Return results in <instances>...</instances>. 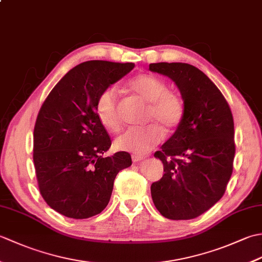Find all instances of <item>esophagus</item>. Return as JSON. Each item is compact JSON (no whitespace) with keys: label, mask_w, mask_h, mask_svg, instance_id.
<instances>
[{"label":"esophagus","mask_w":262,"mask_h":262,"mask_svg":"<svg viewBox=\"0 0 262 262\" xmlns=\"http://www.w3.org/2000/svg\"><path fill=\"white\" fill-rule=\"evenodd\" d=\"M146 157L145 155H141V154H136V153H134L132 155V160H133V162H140V161H143L144 159H145Z\"/></svg>","instance_id":"esophagus-1"}]
</instances>
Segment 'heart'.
<instances>
[{
  "instance_id": "obj_1",
  "label": "heart",
  "mask_w": 262,
  "mask_h": 262,
  "mask_svg": "<svg viewBox=\"0 0 262 262\" xmlns=\"http://www.w3.org/2000/svg\"><path fill=\"white\" fill-rule=\"evenodd\" d=\"M126 91L135 99L148 103L146 121L152 122L142 128H130L116 138L115 145L120 151L145 154L163 140L166 132H173L182 121L185 105L176 92L169 91L168 84L160 77L141 74L128 82ZM97 116L108 130L120 129L119 103L115 89L104 90L97 101Z\"/></svg>"
}]
</instances>
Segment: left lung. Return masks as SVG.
<instances>
[{
    "label": "left lung",
    "instance_id": "left-lung-1",
    "mask_svg": "<svg viewBox=\"0 0 262 262\" xmlns=\"http://www.w3.org/2000/svg\"><path fill=\"white\" fill-rule=\"evenodd\" d=\"M148 70L176 83L182 121L154 157L164 174L151 186L155 207L169 220H192L223 197L235 154L230 105L209 77L186 63H153Z\"/></svg>",
    "mask_w": 262,
    "mask_h": 262
}]
</instances>
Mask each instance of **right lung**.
I'll return each mask as SVG.
<instances>
[{"instance_id": "right-lung-1", "label": "right lung", "mask_w": 262, "mask_h": 262, "mask_svg": "<svg viewBox=\"0 0 262 262\" xmlns=\"http://www.w3.org/2000/svg\"><path fill=\"white\" fill-rule=\"evenodd\" d=\"M134 63L89 60L70 70L41 105L33 130V163L42 198L57 213L83 220L107 207L116 176L132 165L127 152L102 154L111 146L97 116L104 90Z\"/></svg>"}]
</instances>
